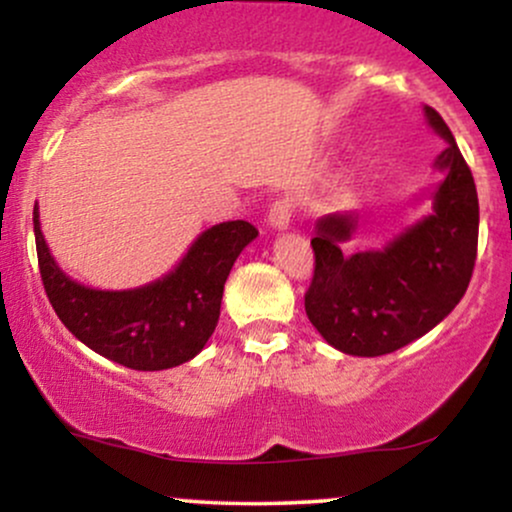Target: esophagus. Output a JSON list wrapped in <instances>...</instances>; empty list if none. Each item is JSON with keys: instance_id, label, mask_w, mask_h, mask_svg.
I'll return each instance as SVG.
<instances>
[{"instance_id": "esophagus-1", "label": "esophagus", "mask_w": 512, "mask_h": 512, "mask_svg": "<svg viewBox=\"0 0 512 512\" xmlns=\"http://www.w3.org/2000/svg\"><path fill=\"white\" fill-rule=\"evenodd\" d=\"M291 216H293V202H291V199L289 197L276 199V202L267 211V226L284 231V228L291 226Z\"/></svg>"}]
</instances>
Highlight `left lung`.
Wrapping results in <instances>:
<instances>
[{
	"mask_svg": "<svg viewBox=\"0 0 512 512\" xmlns=\"http://www.w3.org/2000/svg\"><path fill=\"white\" fill-rule=\"evenodd\" d=\"M428 125L448 142L436 166L445 175L431 192L433 211L383 250L344 255L354 214L317 221L315 272L305 313L327 344L351 356H383L431 332L467 291L479 243V199L472 170L450 127L433 108Z\"/></svg>",
	"mask_w": 512,
	"mask_h": 512,
	"instance_id": "left-lung-1",
	"label": "left lung"
}]
</instances>
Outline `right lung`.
<instances>
[{
  "mask_svg": "<svg viewBox=\"0 0 512 512\" xmlns=\"http://www.w3.org/2000/svg\"><path fill=\"white\" fill-rule=\"evenodd\" d=\"M38 267L52 308L88 349L132 370H166L195 358L221 313L223 284L243 248L257 238L248 221L207 228L173 272L129 291H98L57 267L33 207Z\"/></svg>",
  "mask_w": 512,
  "mask_h": 512,
  "instance_id": "add662e5",
  "label": "right lung"
}]
</instances>
